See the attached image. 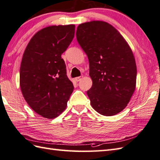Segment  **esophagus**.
Segmentation results:
<instances>
[{
	"label": "esophagus",
	"instance_id": "34e87169",
	"mask_svg": "<svg viewBox=\"0 0 160 160\" xmlns=\"http://www.w3.org/2000/svg\"><path fill=\"white\" fill-rule=\"evenodd\" d=\"M82 79V76H80V77H78L75 78V80L77 81V82H79V81H80Z\"/></svg>",
	"mask_w": 160,
	"mask_h": 160
}]
</instances>
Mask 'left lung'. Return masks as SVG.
I'll return each instance as SVG.
<instances>
[{"label": "left lung", "instance_id": "left-lung-1", "mask_svg": "<svg viewBox=\"0 0 160 160\" xmlns=\"http://www.w3.org/2000/svg\"><path fill=\"white\" fill-rule=\"evenodd\" d=\"M76 37L89 62L93 84L87 93L91 107L105 116L119 113L136 87L137 67L130 46L113 26L100 20L80 24Z\"/></svg>", "mask_w": 160, "mask_h": 160}]
</instances>
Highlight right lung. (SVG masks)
I'll list each match as a JSON object with an SVG mask.
<instances>
[{
	"label": "right lung",
	"mask_w": 160,
	"mask_h": 160,
	"mask_svg": "<svg viewBox=\"0 0 160 160\" xmlns=\"http://www.w3.org/2000/svg\"><path fill=\"white\" fill-rule=\"evenodd\" d=\"M75 25H52L36 32L27 45L20 67V87L29 106L47 119L65 110L73 91L61 58L74 37Z\"/></svg>",
	"instance_id": "1"
}]
</instances>
